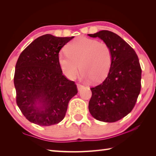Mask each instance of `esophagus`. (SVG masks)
Segmentation results:
<instances>
[{
	"instance_id": "34e87169",
	"label": "esophagus",
	"mask_w": 156,
	"mask_h": 156,
	"mask_svg": "<svg viewBox=\"0 0 156 156\" xmlns=\"http://www.w3.org/2000/svg\"><path fill=\"white\" fill-rule=\"evenodd\" d=\"M77 89H78V90L79 91H80L81 89H82L84 87V85H81V84H79V83H77Z\"/></svg>"
}]
</instances>
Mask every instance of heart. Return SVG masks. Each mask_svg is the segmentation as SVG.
Wrapping results in <instances>:
<instances>
[{"label": "heart", "mask_w": 156, "mask_h": 156, "mask_svg": "<svg viewBox=\"0 0 156 156\" xmlns=\"http://www.w3.org/2000/svg\"><path fill=\"white\" fill-rule=\"evenodd\" d=\"M66 53L58 55V61L62 71L69 79H74L79 69L82 78L98 83L108 75L113 61L112 48L105 42L80 37L70 41ZM80 66H79L78 65Z\"/></svg>", "instance_id": "obj_1"}]
</instances>
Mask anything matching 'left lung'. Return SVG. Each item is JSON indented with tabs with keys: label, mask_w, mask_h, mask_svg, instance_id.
Segmentation results:
<instances>
[{
	"label": "left lung",
	"mask_w": 156,
	"mask_h": 156,
	"mask_svg": "<svg viewBox=\"0 0 156 156\" xmlns=\"http://www.w3.org/2000/svg\"><path fill=\"white\" fill-rule=\"evenodd\" d=\"M109 44L113 53L112 65L101 83L91 87L89 110L95 119L115 122L129 113L141 91V69L136 51L117 34L101 30L89 34Z\"/></svg>",
	"instance_id": "obj_1"
}]
</instances>
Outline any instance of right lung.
<instances>
[{
	"label": "right lung",
	"mask_w": 156,
	"mask_h": 156,
	"mask_svg": "<svg viewBox=\"0 0 156 156\" xmlns=\"http://www.w3.org/2000/svg\"><path fill=\"white\" fill-rule=\"evenodd\" d=\"M73 37L44 34L20 53L14 76L16 101L30 122L41 126L59 123L77 93L75 83L63 75L58 61L61 48Z\"/></svg>",
	"instance_id": "1"
}]
</instances>
